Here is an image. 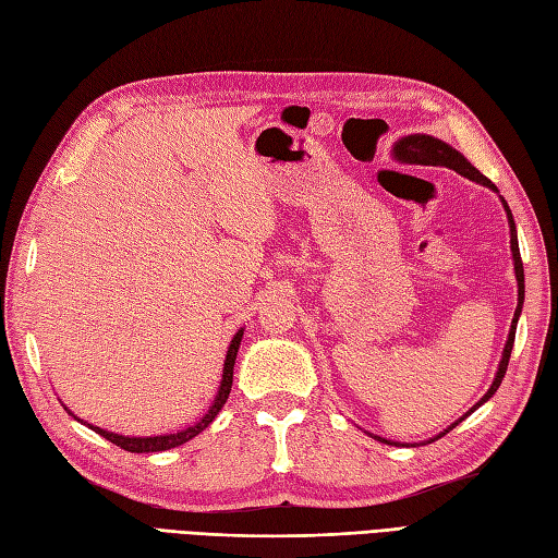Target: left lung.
<instances>
[{"mask_svg":"<svg viewBox=\"0 0 558 558\" xmlns=\"http://www.w3.org/2000/svg\"><path fill=\"white\" fill-rule=\"evenodd\" d=\"M396 153H403L408 160L412 162V165H432V167H448V169H452V171H457V174H462V177H466L469 181H476V183H481V185H485V189H490L493 193H499L497 191V185L488 179V177H483L481 171L471 165L466 157L460 153V150H454L450 143H446V141H440V138H436V136H428V134H410V136H405V138H401L396 143V148H393ZM499 199H502V207H505V211H507V221H509V233H511V259H513V276H517V282H519V304H517V311H513V318H511V327H509V337H507V344H505V351H502V359H499V365H497V373H495V379H493V384H490V389L485 391V396L481 398V401L471 408V410H466L464 415L460 417V420H454L448 428H442V432L438 434V436H434V438H428V440H424V442H432V440H438L440 436H446L448 432H452V428L460 424L462 420H466L471 412H474L478 405H483V403H488L490 398L495 396V391L499 389V384H502V379H505V373H507V365H509V355H511V349H513V337H517V323H519V316H521V308H523V296H525V280H523V264H521V252H519V235H517V223H513V217H511V209H509V205H507V199L499 195ZM373 438H377V440H381V442H389V446H398L396 440H389V438H381V436H375V434H369ZM403 446V442H401Z\"/></svg>","mask_w":558,"mask_h":558,"instance_id":"left-lung-1","label":"left lung"}]
</instances>
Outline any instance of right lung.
I'll use <instances>...</instances> for the list:
<instances>
[{"label": "right lung", "instance_id": "obj_1", "mask_svg": "<svg viewBox=\"0 0 558 558\" xmlns=\"http://www.w3.org/2000/svg\"><path fill=\"white\" fill-rule=\"evenodd\" d=\"M242 335H245V330H240L233 335L231 344H228V351H226V361H223V375H221V381H219V391L217 396H214V401L209 405V410L205 412L203 417H199L195 424L181 428V432L177 434H160V436H122V434H112V432H106V428L101 426H94V424H87L92 432L101 434L106 440L116 442V446L130 450V452H160V450H169V448H177V446H183V442H189L191 438H195L197 434H203L205 428L214 422V417L219 415L221 408L226 405L228 401V393H231V387H233V367H235V355H238V349H240V341H242ZM68 410V408H65ZM70 412V410H68ZM73 415V412H70ZM75 417V415H73ZM77 420V417H75ZM80 422V420H77Z\"/></svg>", "mask_w": 558, "mask_h": 558}]
</instances>
